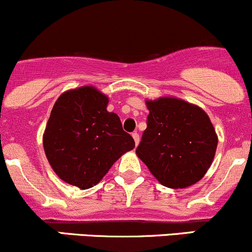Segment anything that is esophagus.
Masks as SVG:
<instances>
[{"label":"esophagus","mask_w":252,"mask_h":252,"mask_svg":"<svg viewBox=\"0 0 252 252\" xmlns=\"http://www.w3.org/2000/svg\"><path fill=\"white\" fill-rule=\"evenodd\" d=\"M131 136H133V139H134V141H135V145H139V141H140V136H139V134L136 133V131H135V133H133L131 134Z\"/></svg>","instance_id":"34e87169"}]
</instances>
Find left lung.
<instances>
[{"instance_id": "1", "label": "left lung", "mask_w": 252, "mask_h": 252, "mask_svg": "<svg viewBox=\"0 0 252 252\" xmlns=\"http://www.w3.org/2000/svg\"><path fill=\"white\" fill-rule=\"evenodd\" d=\"M147 128L136 155L169 189H186L206 174L215 157L217 135L199 106L176 97L147 100Z\"/></svg>"}]
</instances>
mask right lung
I'll return each mask as SVG.
<instances>
[{
  "mask_svg": "<svg viewBox=\"0 0 252 252\" xmlns=\"http://www.w3.org/2000/svg\"><path fill=\"white\" fill-rule=\"evenodd\" d=\"M108 97L94 87L63 93L43 134L47 159L55 174L81 189L99 184L116 160L135 147Z\"/></svg>",
  "mask_w": 252,
  "mask_h": 252,
  "instance_id": "1",
  "label": "right lung"
}]
</instances>
